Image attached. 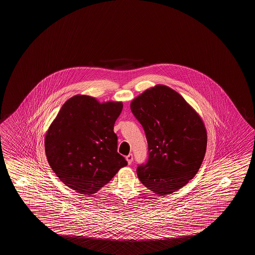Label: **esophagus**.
Here are the masks:
<instances>
[{"label": "esophagus", "instance_id": "34e87169", "mask_svg": "<svg viewBox=\"0 0 255 255\" xmlns=\"http://www.w3.org/2000/svg\"><path fill=\"white\" fill-rule=\"evenodd\" d=\"M126 160H127V162L129 164H131L132 163V161H133V155L132 154H129L127 156H126Z\"/></svg>", "mask_w": 255, "mask_h": 255}]
</instances>
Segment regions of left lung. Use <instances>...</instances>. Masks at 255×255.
I'll list each match as a JSON object with an SVG mask.
<instances>
[{"label": "left lung", "mask_w": 255, "mask_h": 255, "mask_svg": "<svg viewBox=\"0 0 255 255\" xmlns=\"http://www.w3.org/2000/svg\"><path fill=\"white\" fill-rule=\"evenodd\" d=\"M147 141V160L138 164L141 183L158 196L175 192L192 180L205 158L204 123L183 97L156 85L130 103Z\"/></svg>", "instance_id": "8db88e82"}]
</instances>
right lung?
Segmentation results:
<instances>
[{"mask_svg": "<svg viewBox=\"0 0 255 255\" xmlns=\"http://www.w3.org/2000/svg\"><path fill=\"white\" fill-rule=\"evenodd\" d=\"M122 110L121 102L101 104L85 95L72 97L63 105L44 144L50 167L67 187L92 195L127 165L117 152L114 132Z\"/></svg>", "mask_w": 255, "mask_h": 255, "instance_id": "1", "label": "right lung"}]
</instances>
